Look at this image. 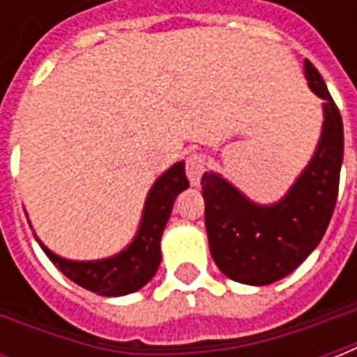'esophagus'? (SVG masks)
I'll use <instances>...</instances> for the list:
<instances>
[{"instance_id":"esophagus-1","label":"esophagus","mask_w":357,"mask_h":357,"mask_svg":"<svg viewBox=\"0 0 357 357\" xmlns=\"http://www.w3.org/2000/svg\"><path fill=\"white\" fill-rule=\"evenodd\" d=\"M206 170V160H204V156L199 155V153H193V155L187 156V162H185V172H187V178L191 181V185H199L201 183L202 174Z\"/></svg>"}]
</instances>
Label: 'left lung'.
<instances>
[{
    "label": "left lung",
    "instance_id": "left-lung-1",
    "mask_svg": "<svg viewBox=\"0 0 357 357\" xmlns=\"http://www.w3.org/2000/svg\"><path fill=\"white\" fill-rule=\"evenodd\" d=\"M310 88L323 101V132L314 158L283 201L260 206L212 172L202 174L210 255L222 273L245 284H269L306 260L327 231L337 204L344 155L342 116L310 61Z\"/></svg>",
    "mask_w": 357,
    "mask_h": 357
}]
</instances>
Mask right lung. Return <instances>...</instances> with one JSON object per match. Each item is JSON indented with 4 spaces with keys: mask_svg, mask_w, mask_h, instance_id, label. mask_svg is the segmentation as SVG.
Returning <instances> with one entry per match:
<instances>
[{
    "mask_svg": "<svg viewBox=\"0 0 357 357\" xmlns=\"http://www.w3.org/2000/svg\"><path fill=\"white\" fill-rule=\"evenodd\" d=\"M189 187L185 176V164L178 162L170 170L164 172L149 191L145 210L141 218L139 231L132 245L120 255L97 260V262H73L53 255L50 248L42 245L43 252L55 264L70 281L84 289L97 292L101 296H122L139 291L151 277L155 275L160 264V237L166 222L170 218L174 201L183 189Z\"/></svg>",
    "mask_w": 357,
    "mask_h": 357,
    "instance_id": "obj_1",
    "label": "right lung"
}]
</instances>
